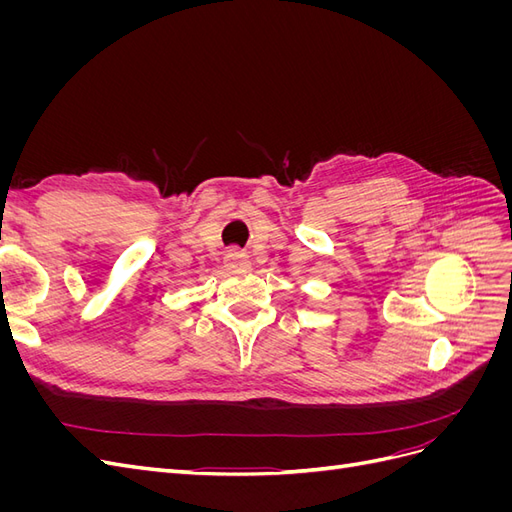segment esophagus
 Instances as JSON below:
<instances>
[{"mask_svg":"<svg viewBox=\"0 0 512 512\" xmlns=\"http://www.w3.org/2000/svg\"><path fill=\"white\" fill-rule=\"evenodd\" d=\"M224 265L228 269H247L250 267V258H247V254H243L239 250H228L224 256Z\"/></svg>","mask_w":512,"mask_h":512,"instance_id":"1","label":"esophagus"}]
</instances>
